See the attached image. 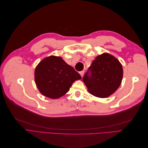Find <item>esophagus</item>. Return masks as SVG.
<instances>
[{"mask_svg":"<svg viewBox=\"0 0 148 148\" xmlns=\"http://www.w3.org/2000/svg\"><path fill=\"white\" fill-rule=\"evenodd\" d=\"M84 73V71L83 70V71H79V73L80 74V75L82 76V77H83V76Z\"/></svg>","mask_w":148,"mask_h":148,"instance_id":"1","label":"esophagus"}]
</instances>
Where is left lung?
<instances>
[{
    "label": "left lung",
    "mask_w": 148,
    "mask_h": 148,
    "mask_svg": "<svg viewBox=\"0 0 148 148\" xmlns=\"http://www.w3.org/2000/svg\"><path fill=\"white\" fill-rule=\"evenodd\" d=\"M83 81L92 95L105 98L114 93L119 88L123 78V67L117 58L109 53L98 56L92 62ZM88 70V71H89Z\"/></svg>",
    "instance_id": "obj_1"
}]
</instances>
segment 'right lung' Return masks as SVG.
Masks as SVG:
<instances>
[{
  "mask_svg": "<svg viewBox=\"0 0 148 148\" xmlns=\"http://www.w3.org/2000/svg\"><path fill=\"white\" fill-rule=\"evenodd\" d=\"M82 78L72 66L61 57L43 59L34 70V80L39 92L51 99H58L69 91L73 83Z\"/></svg>",
  "mask_w": 148,
  "mask_h": 148,
  "instance_id": "obj_1",
  "label": "right lung"
}]
</instances>
